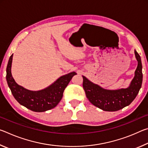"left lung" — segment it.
Returning a JSON list of instances; mask_svg holds the SVG:
<instances>
[{
    "label": "left lung",
    "mask_w": 148,
    "mask_h": 148,
    "mask_svg": "<svg viewBox=\"0 0 148 148\" xmlns=\"http://www.w3.org/2000/svg\"><path fill=\"white\" fill-rule=\"evenodd\" d=\"M138 66L134 72V76L127 88L116 90L104 89L99 85L92 83L83 77V87L87 98L94 106L104 111L116 112L129 106L136 98L142 84V66L139 54L134 50Z\"/></svg>",
    "instance_id": "8db88e82"
}]
</instances>
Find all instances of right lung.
<instances>
[{
    "label": "right lung",
    "instance_id": "obj_1",
    "mask_svg": "<svg viewBox=\"0 0 148 148\" xmlns=\"http://www.w3.org/2000/svg\"><path fill=\"white\" fill-rule=\"evenodd\" d=\"M13 54L6 68V81L12 93L19 103L36 112H43L56 107L61 100L65 88L74 75L72 72L59 77L53 84L40 91H31L17 84L12 77L11 69Z\"/></svg>",
    "mask_w": 148,
    "mask_h": 148
}]
</instances>
